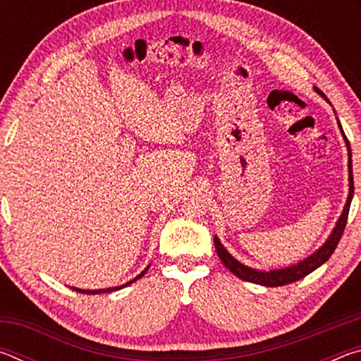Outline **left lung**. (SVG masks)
I'll return each instance as SVG.
<instances>
[{"instance_id": "8db88e82", "label": "left lung", "mask_w": 361, "mask_h": 361, "mask_svg": "<svg viewBox=\"0 0 361 361\" xmlns=\"http://www.w3.org/2000/svg\"><path fill=\"white\" fill-rule=\"evenodd\" d=\"M314 90L319 94L322 99H325L328 103L329 100L326 99V95L319 90L317 87H314ZM338 119V118H336ZM338 126L339 130L342 133V138H344L345 146H347V154H349V195H347L344 210H342L341 216L338 221H336V226L329 234L328 239L325 240V243L319 248L315 250L312 255H309L307 258H304L302 261H299L298 264H291L288 267H282V269H271V271H259V269H253L250 266H245L243 262H240L239 259H235L228 250L224 248V245L219 242L218 237H213V242H215V248L216 253L219 256V259L223 261V264L229 269V271L234 274L242 280H247V282L252 283H259L264 286H282V285H288L296 282V280H301L305 276H309L310 272H314L317 267H320L323 262H326L329 259V256L333 255V252L338 247V243L342 237V232H344V228L347 224V216H349V209H350V202L353 197V175H352V151H350V143L347 137L344 135V130H342V126L338 119Z\"/></svg>"}]
</instances>
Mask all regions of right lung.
<instances>
[{"label":"right lung","instance_id":"right-lung-1","mask_svg":"<svg viewBox=\"0 0 361 361\" xmlns=\"http://www.w3.org/2000/svg\"><path fill=\"white\" fill-rule=\"evenodd\" d=\"M149 266H151V264H149ZM149 266H148V267H145V271H143V272H140L135 279H132V280H129V282H127V283H124V285H119V286H111V288H102V290H81V288H76V286H70V288H71V290H75V291H78V293H85V295H99V293H111V291H118V290H122V288H124V286H129L130 283L137 282L138 279H142V277L145 276V274H146V271H148V269H149Z\"/></svg>","mask_w":361,"mask_h":361}]
</instances>
